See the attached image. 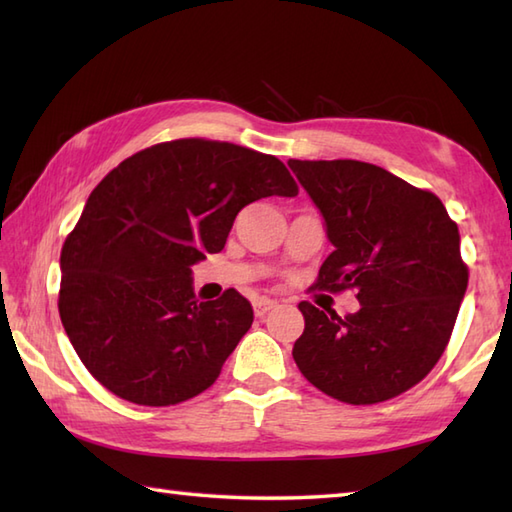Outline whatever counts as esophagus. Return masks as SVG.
<instances>
[{"mask_svg":"<svg viewBox=\"0 0 512 512\" xmlns=\"http://www.w3.org/2000/svg\"><path fill=\"white\" fill-rule=\"evenodd\" d=\"M277 306L275 299H268V297H257L253 301V310H255V317H264L268 310H273Z\"/></svg>","mask_w":512,"mask_h":512,"instance_id":"34e87169","label":"esophagus"}]
</instances>
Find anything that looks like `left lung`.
Instances as JSON below:
<instances>
[{
	"instance_id": "8db88e82",
	"label": "left lung",
	"mask_w": 512,
	"mask_h": 512,
	"mask_svg": "<svg viewBox=\"0 0 512 512\" xmlns=\"http://www.w3.org/2000/svg\"><path fill=\"white\" fill-rule=\"evenodd\" d=\"M317 206L332 253L319 288H354L341 319L301 301L306 330L292 356L310 383L341 402L374 405L427 376L447 347L469 270L444 204L361 160H288Z\"/></svg>"
}]
</instances>
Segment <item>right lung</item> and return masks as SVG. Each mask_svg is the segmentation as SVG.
<instances>
[{
    "instance_id": "add662e5",
    "label": "right lung",
    "mask_w": 512,
    "mask_h": 512,
    "mask_svg": "<svg viewBox=\"0 0 512 512\" xmlns=\"http://www.w3.org/2000/svg\"><path fill=\"white\" fill-rule=\"evenodd\" d=\"M297 193L279 158L202 138L143 149L107 173L61 250L59 314L88 372L147 407L209 389L253 308L233 288L195 299L191 266L220 253L246 204Z\"/></svg>"
}]
</instances>
